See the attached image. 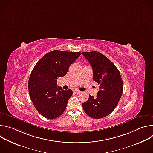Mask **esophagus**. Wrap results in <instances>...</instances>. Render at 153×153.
Masks as SVG:
<instances>
[{
    "label": "esophagus",
    "mask_w": 153,
    "mask_h": 153,
    "mask_svg": "<svg viewBox=\"0 0 153 153\" xmlns=\"http://www.w3.org/2000/svg\"><path fill=\"white\" fill-rule=\"evenodd\" d=\"M73 92H74V93L76 94H79L80 93V91H78V90H74Z\"/></svg>",
    "instance_id": "esophagus-1"
}]
</instances>
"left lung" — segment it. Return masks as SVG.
I'll use <instances>...</instances> for the list:
<instances>
[{
    "mask_svg": "<svg viewBox=\"0 0 153 153\" xmlns=\"http://www.w3.org/2000/svg\"><path fill=\"white\" fill-rule=\"evenodd\" d=\"M91 64L93 80L99 85L97 97L89 95L82 103L83 110L94 119H100L111 114L120 100L123 92V82L114 64L97 51L82 53Z\"/></svg>",
    "mask_w": 153,
    "mask_h": 153,
    "instance_id": "1",
    "label": "left lung"
}]
</instances>
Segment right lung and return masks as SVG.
I'll return each instance as SVG.
<instances>
[{
    "mask_svg": "<svg viewBox=\"0 0 153 153\" xmlns=\"http://www.w3.org/2000/svg\"><path fill=\"white\" fill-rule=\"evenodd\" d=\"M81 53L54 50L43 56L36 64L28 80V90L36 110L43 117L54 119L66 110L73 91L63 90L57 80L68 72Z\"/></svg>",
    "mask_w": 153,
    "mask_h": 153,
    "instance_id": "1",
    "label": "right lung"
}]
</instances>
